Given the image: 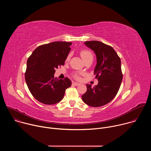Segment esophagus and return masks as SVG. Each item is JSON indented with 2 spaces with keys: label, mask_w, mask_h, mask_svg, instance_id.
<instances>
[{
  "label": "esophagus",
  "mask_w": 151,
  "mask_h": 151,
  "mask_svg": "<svg viewBox=\"0 0 151 151\" xmlns=\"http://www.w3.org/2000/svg\"><path fill=\"white\" fill-rule=\"evenodd\" d=\"M72 84H73V85H75V86H78V85H80V83H78V82H73V83H72Z\"/></svg>",
  "instance_id": "esophagus-1"
}]
</instances>
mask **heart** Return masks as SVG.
I'll list each match as a JSON object with an SVG mask.
<instances>
[{"mask_svg": "<svg viewBox=\"0 0 151 151\" xmlns=\"http://www.w3.org/2000/svg\"><path fill=\"white\" fill-rule=\"evenodd\" d=\"M80 54L81 57L82 58V59L84 60V61L85 60H87L90 58H93V55L92 54V52L88 50H82L80 52ZM70 57V55H69L66 58V60H68ZM73 77L76 79H80L81 78V73L79 72H75L73 74Z\"/></svg>", "mask_w": 151, "mask_h": 151, "instance_id": "b5f03b06", "label": "heart"}]
</instances>
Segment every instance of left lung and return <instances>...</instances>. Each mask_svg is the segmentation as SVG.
<instances>
[{"label":"left lung","mask_w":151,"mask_h":151,"mask_svg":"<svg viewBox=\"0 0 151 151\" xmlns=\"http://www.w3.org/2000/svg\"><path fill=\"white\" fill-rule=\"evenodd\" d=\"M84 44L93 50L97 57L94 74L99 83L94 87L87 84V91L82 96L83 101L92 107L104 106L116 96L120 88L123 75L121 59L114 49L103 42L92 40Z\"/></svg>","instance_id":"1"}]
</instances>
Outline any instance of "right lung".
<instances>
[{"mask_svg":"<svg viewBox=\"0 0 151 151\" xmlns=\"http://www.w3.org/2000/svg\"><path fill=\"white\" fill-rule=\"evenodd\" d=\"M72 42H54L36 48L27 61L25 79L32 96L45 104H54L64 97L71 81L54 78L55 69L63 66Z\"/></svg>","mask_w":151,"mask_h":151,"instance_id":"add662e5","label":"right lung"}]
</instances>
